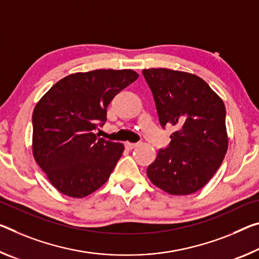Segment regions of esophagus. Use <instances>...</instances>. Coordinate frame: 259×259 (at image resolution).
<instances>
[{
	"mask_svg": "<svg viewBox=\"0 0 259 259\" xmlns=\"http://www.w3.org/2000/svg\"><path fill=\"white\" fill-rule=\"evenodd\" d=\"M124 145H125V147L128 150H133V149H135V147H137L139 145V143H129V142H126Z\"/></svg>",
	"mask_w": 259,
	"mask_h": 259,
	"instance_id": "1",
	"label": "esophagus"
}]
</instances>
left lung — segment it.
<instances>
[{
	"label": "left lung",
	"instance_id": "1",
	"mask_svg": "<svg viewBox=\"0 0 259 259\" xmlns=\"http://www.w3.org/2000/svg\"><path fill=\"white\" fill-rule=\"evenodd\" d=\"M160 124L174 125L169 146L159 150L146 174L155 187L174 196L202 189L218 170L228 149L226 108L202 78L166 68L143 70Z\"/></svg>",
	"mask_w": 259,
	"mask_h": 259
}]
</instances>
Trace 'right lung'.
Returning <instances> with one entry per match:
<instances>
[{
    "label": "right lung",
    "instance_id": "right-lung-1",
    "mask_svg": "<svg viewBox=\"0 0 259 259\" xmlns=\"http://www.w3.org/2000/svg\"><path fill=\"white\" fill-rule=\"evenodd\" d=\"M138 76L131 69L71 73L36 102L32 153L61 194L83 198L107 182L124 146L98 138L93 130L107 120L113 98Z\"/></svg>",
    "mask_w": 259,
    "mask_h": 259
}]
</instances>
